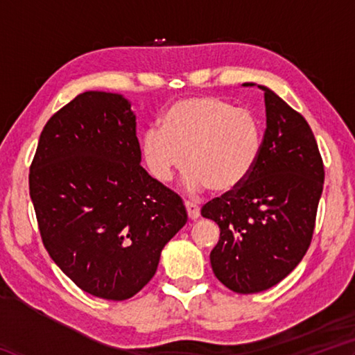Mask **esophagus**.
Instances as JSON below:
<instances>
[{"mask_svg":"<svg viewBox=\"0 0 355 355\" xmlns=\"http://www.w3.org/2000/svg\"><path fill=\"white\" fill-rule=\"evenodd\" d=\"M184 207H186V211H188V218H189L191 220H196V219L200 218V208L197 207L196 203L186 202Z\"/></svg>","mask_w":355,"mask_h":355,"instance_id":"esophagus-1","label":"esophagus"}]
</instances>
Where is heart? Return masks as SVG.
<instances>
[{"instance_id":"obj_1","label":"heart","mask_w":355,"mask_h":355,"mask_svg":"<svg viewBox=\"0 0 355 355\" xmlns=\"http://www.w3.org/2000/svg\"><path fill=\"white\" fill-rule=\"evenodd\" d=\"M260 152L261 131L254 114L207 95L172 103L159 128H148L141 139L152 178L169 183L186 164L184 186L191 194L236 189L254 171Z\"/></svg>"}]
</instances>
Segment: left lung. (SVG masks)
<instances>
[{
	"instance_id": "1",
	"label": "left lung",
	"mask_w": 355,
	"mask_h": 355,
	"mask_svg": "<svg viewBox=\"0 0 355 355\" xmlns=\"http://www.w3.org/2000/svg\"><path fill=\"white\" fill-rule=\"evenodd\" d=\"M258 89L264 92L266 131L254 171L235 191L202 208L203 218L220 228L209 254L213 272L241 294L277 285L302 260L324 184L322 159L307 120L269 87Z\"/></svg>"
}]
</instances>
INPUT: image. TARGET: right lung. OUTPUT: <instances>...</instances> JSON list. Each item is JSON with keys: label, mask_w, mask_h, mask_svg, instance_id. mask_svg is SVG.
Wrapping results in <instances>:
<instances>
[{"label": "right lung", "mask_w": 355, "mask_h": 355, "mask_svg": "<svg viewBox=\"0 0 355 355\" xmlns=\"http://www.w3.org/2000/svg\"><path fill=\"white\" fill-rule=\"evenodd\" d=\"M45 249L92 296L133 297L188 214L141 166L136 114L120 94L87 91L48 120L29 169Z\"/></svg>", "instance_id": "obj_1"}]
</instances>
